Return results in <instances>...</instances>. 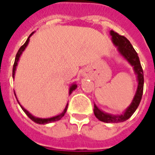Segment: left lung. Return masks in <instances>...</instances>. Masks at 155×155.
I'll return each instance as SVG.
<instances>
[{"label":"left lung","instance_id":"1","mask_svg":"<svg viewBox=\"0 0 155 155\" xmlns=\"http://www.w3.org/2000/svg\"><path fill=\"white\" fill-rule=\"evenodd\" d=\"M110 35H111V40L113 42V44L117 47L119 52L129 61V63L132 66L134 67V72L137 74V78L138 85H137L136 94L134 95L131 104L129 105V107H128V108L125 110L123 114L111 115V114L106 113V112L101 111L95 104L94 106V116H96V118L99 119L100 121H103L105 123H120V122H124L130 118L140 104L142 94H143L144 74L143 69L141 68L137 53L134 48V47L132 46L129 39L113 31H110Z\"/></svg>","mask_w":155,"mask_h":155}]
</instances>
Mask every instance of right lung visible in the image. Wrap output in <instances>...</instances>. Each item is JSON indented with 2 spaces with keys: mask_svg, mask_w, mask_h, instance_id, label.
<instances>
[{
  "mask_svg": "<svg viewBox=\"0 0 155 155\" xmlns=\"http://www.w3.org/2000/svg\"><path fill=\"white\" fill-rule=\"evenodd\" d=\"M34 34V32H32L31 34L30 35V36L28 37V39H26V41L25 42V44L22 45V46L19 48V50L18 51V52H17L16 54V57H15V61H14V67H13V78H14V75H15V70H16V67L17 65H18V62L19 61V58H20V56H21V53H22V51L25 50V48H26V46H27V44H28L29 43V40H30V37L32 35ZM78 87V86H77V84L74 83L72 84L71 86H70V88H69V94H71V93L73 92V91L75 90V89ZM14 94H15V92H14ZM16 95V94H15ZM17 99V97H16ZM18 100V99H17ZM18 103L19 104L18 100ZM19 105H20V104H19ZM21 106V105H20ZM21 109L23 110V111L25 112V113L27 115V116H28L29 118L31 119V120H32L34 121V122H35V123L37 124H48V123H51V122H54V121H56V120H61L63 116H64V114H65V112H66L67 111V108H68V104L66 105V107H65V108H64V111L62 112V113H61L60 115H58V116H53V117H51V118H46V119H43V118H38V117H35V116H32L31 114L28 111H26V109L24 108L23 107L21 106Z\"/></svg>",
  "mask_w": 155,
  "mask_h": 155,
  "instance_id": "add662e5",
  "label": "right lung"
}]
</instances>
